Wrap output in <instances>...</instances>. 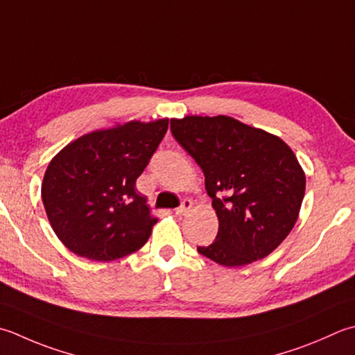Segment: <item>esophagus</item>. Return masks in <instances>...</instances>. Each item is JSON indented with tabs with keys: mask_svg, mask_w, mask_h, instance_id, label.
<instances>
[{
	"mask_svg": "<svg viewBox=\"0 0 355 355\" xmlns=\"http://www.w3.org/2000/svg\"><path fill=\"white\" fill-rule=\"evenodd\" d=\"M191 209H192V201L191 200H184L183 203H182V206L177 207V209H175V215H180V217H182V215H186Z\"/></svg>",
	"mask_w": 355,
	"mask_h": 355,
	"instance_id": "obj_1",
	"label": "esophagus"
}]
</instances>
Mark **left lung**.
Returning a JSON list of instances; mask_svg holds the SVG:
<instances>
[{
    "mask_svg": "<svg viewBox=\"0 0 355 355\" xmlns=\"http://www.w3.org/2000/svg\"><path fill=\"white\" fill-rule=\"evenodd\" d=\"M171 130L205 173L218 234L198 252L226 268L261 260L300 214L306 175L280 137L227 115L171 118Z\"/></svg>",
    "mask_w": 355,
    "mask_h": 355,
    "instance_id": "8db88e82",
    "label": "left lung"
}]
</instances>
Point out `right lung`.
I'll return each instance as SVG.
<instances>
[{
    "mask_svg": "<svg viewBox=\"0 0 355 355\" xmlns=\"http://www.w3.org/2000/svg\"><path fill=\"white\" fill-rule=\"evenodd\" d=\"M169 118L92 130L64 146L44 172L41 198L69 251L95 261L143 248L157 218L135 182L168 130Z\"/></svg>",
    "mask_w": 355,
    "mask_h": 355,
    "instance_id": "add662e5",
    "label": "right lung"
}]
</instances>
